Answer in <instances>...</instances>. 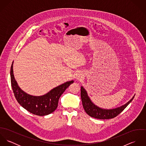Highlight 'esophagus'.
<instances>
[{"label": "esophagus", "mask_w": 146, "mask_h": 146, "mask_svg": "<svg viewBox=\"0 0 146 146\" xmlns=\"http://www.w3.org/2000/svg\"><path fill=\"white\" fill-rule=\"evenodd\" d=\"M77 78V79H78V78Z\"/></svg>", "instance_id": "obj_1"}]
</instances>
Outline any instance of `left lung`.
Returning <instances> with one entry per match:
<instances>
[{
    "mask_svg": "<svg viewBox=\"0 0 146 146\" xmlns=\"http://www.w3.org/2000/svg\"><path fill=\"white\" fill-rule=\"evenodd\" d=\"M134 96L126 104L121 107L110 110L104 109L94 104L88 96L86 90L83 86H81V98L85 111L89 116L98 119H110L115 117L132 101Z\"/></svg>",
    "mask_w": 146,
    "mask_h": 146,
    "instance_id": "left-lung-1",
    "label": "left lung"
}]
</instances>
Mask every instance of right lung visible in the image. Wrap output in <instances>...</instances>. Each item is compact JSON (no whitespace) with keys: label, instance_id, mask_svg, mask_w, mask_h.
Returning <instances> with one entry per match:
<instances>
[{"label":"right lung","instance_id":"obj_1","mask_svg":"<svg viewBox=\"0 0 146 146\" xmlns=\"http://www.w3.org/2000/svg\"><path fill=\"white\" fill-rule=\"evenodd\" d=\"M12 62L11 67V86L15 98L22 107L31 113L38 116H45L54 112L57 108L58 101L65 90L73 83L71 80L62 84L42 96H33L23 92L16 81L13 71Z\"/></svg>","mask_w":146,"mask_h":146}]
</instances>
